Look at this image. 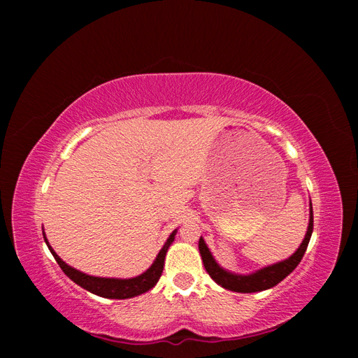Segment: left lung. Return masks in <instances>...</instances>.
Masks as SVG:
<instances>
[{
    "label": "left lung",
    "instance_id": "1",
    "mask_svg": "<svg viewBox=\"0 0 358 358\" xmlns=\"http://www.w3.org/2000/svg\"><path fill=\"white\" fill-rule=\"evenodd\" d=\"M313 229H314V215H313V204H310V217H309L306 237L303 240L300 248L296 249V252L289 257L287 260L268 266V268L260 269L255 273H250V275H235V273H231L220 268V266L215 263L214 257H212V254L209 252L206 243H204L201 237L199 241V249L201 254L204 269L208 271L210 278L217 281L220 286H223L224 289H229V291H234V292H243V294L260 292V291H264V289H269L272 286L278 285L281 280L286 278L289 273L299 266L303 255L306 252L310 235H313Z\"/></svg>",
    "mask_w": 358,
    "mask_h": 358
}]
</instances>
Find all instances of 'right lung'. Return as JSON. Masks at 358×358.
I'll use <instances>...</instances> for the list:
<instances>
[{"instance_id": "add662e5", "label": "right lung", "mask_w": 358, "mask_h": 358, "mask_svg": "<svg viewBox=\"0 0 358 358\" xmlns=\"http://www.w3.org/2000/svg\"><path fill=\"white\" fill-rule=\"evenodd\" d=\"M175 232L177 231H173L171 234V237L167 238L166 245L157 255L154 264H152L146 272L141 273V275L135 277V278H129V280L100 278V277L86 275V273H83L77 269L71 268L69 264H66L62 258L55 254V250L49 246V243H48V240H45V237H44V240H45V245L49 246L52 255L55 257V260L59 264V268H62L66 275L69 277L72 281H75L78 286L85 287L89 292L104 296V299L123 300V299H131V296L148 292L149 289H152L158 283V280H159V277H162V272L164 268V257H166L167 249H169V246L172 245V241L175 238Z\"/></svg>"}]
</instances>
